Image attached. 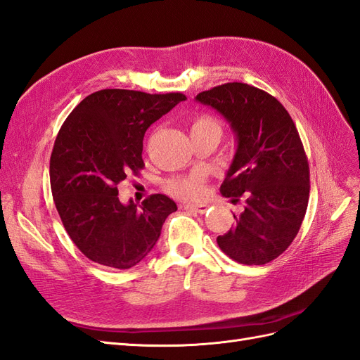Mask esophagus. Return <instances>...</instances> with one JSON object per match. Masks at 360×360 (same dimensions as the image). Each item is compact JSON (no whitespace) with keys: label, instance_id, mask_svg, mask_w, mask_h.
Wrapping results in <instances>:
<instances>
[{"label":"esophagus","instance_id":"1","mask_svg":"<svg viewBox=\"0 0 360 360\" xmlns=\"http://www.w3.org/2000/svg\"><path fill=\"white\" fill-rule=\"evenodd\" d=\"M184 210H186V211H191V212L203 214V212H207L208 205H193V203H187V205H184Z\"/></svg>","mask_w":360,"mask_h":360}]
</instances>
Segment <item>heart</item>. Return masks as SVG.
<instances>
[{
    "label": "heart",
    "mask_w": 360,
    "mask_h": 360,
    "mask_svg": "<svg viewBox=\"0 0 360 360\" xmlns=\"http://www.w3.org/2000/svg\"><path fill=\"white\" fill-rule=\"evenodd\" d=\"M221 131V122L210 112H196L190 119L191 137L212 134L220 139ZM164 188L172 196L182 200H198L203 196L205 178L200 172H193L184 174V176H173L164 182Z\"/></svg>",
    "instance_id": "heart-1"
}]
</instances>
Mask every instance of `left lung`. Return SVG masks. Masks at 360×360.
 <instances>
[{
  "mask_svg": "<svg viewBox=\"0 0 360 360\" xmlns=\"http://www.w3.org/2000/svg\"><path fill=\"white\" fill-rule=\"evenodd\" d=\"M231 122L238 148L220 191L244 200L219 248L244 265H264L282 255L299 233L309 200V162L290 112L266 91L226 83L196 96Z\"/></svg>",
  "mask_w": 360,
  "mask_h": 360,
  "instance_id": "left-lung-1",
  "label": "left lung"
}]
</instances>
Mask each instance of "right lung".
Masks as SVG:
<instances>
[{"instance_id": "add662e5", "label": "right lung", "mask_w": 360, "mask_h": 360, "mask_svg": "<svg viewBox=\"0 0 360 360\" xmlns=\"http://www.w3.org/2000/svg\"><path fill=\"white\" fill-rule=\"evenodd\" d=\"M186 95L104 89L86 96L61 125L49 160L51 191L70 240L86 258L111 269L137 265L178 210L164 194L123 205L117 186L145 167L146 129Z\"/></svg>"}]
</instances>
